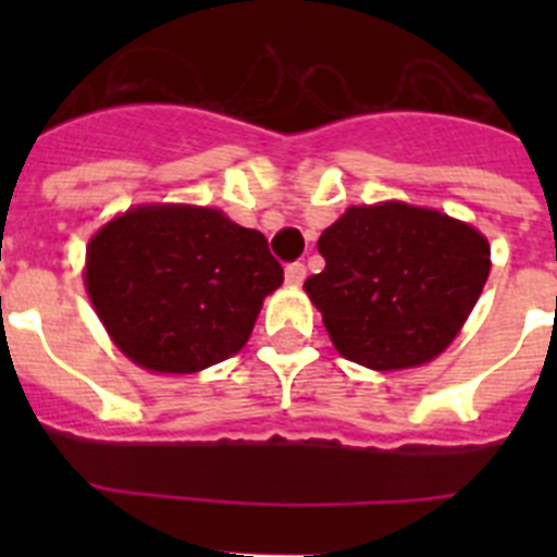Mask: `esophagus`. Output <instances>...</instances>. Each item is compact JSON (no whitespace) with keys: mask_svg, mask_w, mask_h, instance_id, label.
Instances as JSON below:
<instances>
[{"mask_svg":"<svg viewBox=\"0 0 557 557\" xmlns=\"http://www.w3.org/2000/svg\"><path fill=\"white\" fill-rule=\"evenodd\" d=\"M287 284L289 287H301L304 278H307V268H304L301 262H295V264H287Z\"/></svg>","mask_w":557,"mask_h":557,"instance_id":"obj_1","label":"esophagus"}]
</instances>
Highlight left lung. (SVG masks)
I'll return each instance as SVG.
<instances>
[{
  "label": "left lung",
  "instance_id": "1",
  "mask_svg": "<svg viewBox=\"0 0 557 557\" xmlns=\"http://www.w3.org/2000/svg\"><path fill=\"white\" fill-rule=\"evenodd\" d=\"M318 250L326 268L304 289L332 346L371 371H407L441 357L491 273L485 234L405 200L348 206Z\"/></svg>",
  "mask_w": 557,
  "mask_h": 557
}]
</instances>
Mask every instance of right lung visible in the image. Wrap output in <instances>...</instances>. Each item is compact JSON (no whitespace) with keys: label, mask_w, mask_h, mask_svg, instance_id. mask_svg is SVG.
Listing matches in <instances>:
<instances>
[{"label":"right lung","mask_w":557,"mask_h":557,"mask_svg":"<svg viewBox=\"0 0 557 557\" xmlns=\"http://www.w3.org/2000/svg\"><path fill=\"white\" fill-rule=\"evenodd\" d=\"M284 270L220 209L139 203L86 245L83 284L108 337L150 373H198L243 351Z\"/></svg>","instance_id":"obj_1"}]
</instances>
